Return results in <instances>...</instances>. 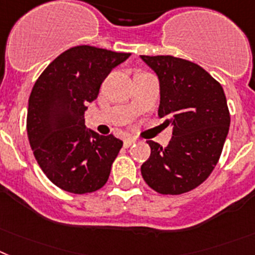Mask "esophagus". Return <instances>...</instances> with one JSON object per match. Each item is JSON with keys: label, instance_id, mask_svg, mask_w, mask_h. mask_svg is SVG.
<instances>
[{"label": "esophagus", "instance_id": "esophagus-1", "mask_svg": "<svg viewBox=\"0 0 255 255\" xmlns=\"http://www.w3.org/2000/svg\"><path fill=\"white\" fill-rule=\"evenodd\" d=\"M136 141H137V140H136V138H134V137H127V138H126V140H124L123 144H124V146H126V147H129V146H131V145H133L134 142H136Z\"/></svg>", "mask_w": 255, "mask_h": 255}]
</instances>
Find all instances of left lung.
<instances>
[{
  "label": "left lung",
  "instance_id": "1",
  "mask_svg": "<svg viewBox=\"0 0 255 255\" xmlns=\"http://www.w3.org/2000/svg\"><path fill=\"white\" fill-rule=\"evenodd\" d=\"M140 58L158 76V115L172 127L166 147L147 141L151 153L141 166V175L158 193H185L204 183L219 160L231 122L226 95L193 62L172 55Z\"/></svg>",
  "mask_w": 255,
  "mask_h": 255
}]
</instances>
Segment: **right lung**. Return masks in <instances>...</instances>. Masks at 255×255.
<instances>
[{
  "instance_id": "add662e5",
  "label": "right lung",
  "mask_w": 255,
  "mask_h": 255,
  "mask_svg": "<svg viewBox=\"0 0 255 255\" xmlns=\"http://www.w3.org/2000/svg\"><path fill=\"white\" fill-rule=\"evenodd\" d=\"M95 46H75L51 62L32 88L27 133L38 166L66 192L84 194L106 184L123 141L85 127L87 105L104 79L129 57Z\"/></svg>"
}]
</instances>
